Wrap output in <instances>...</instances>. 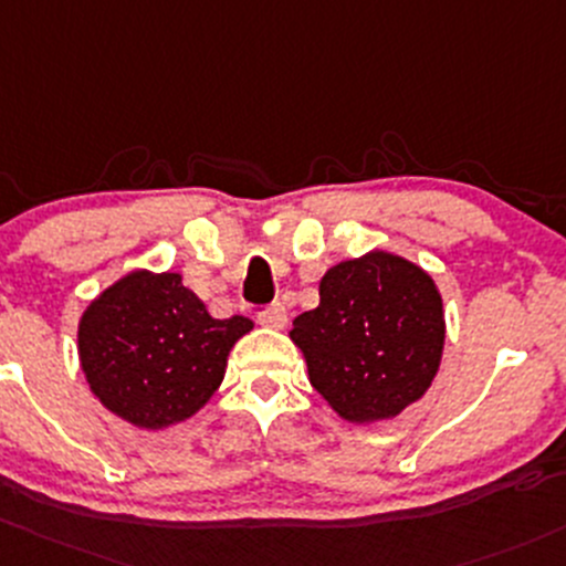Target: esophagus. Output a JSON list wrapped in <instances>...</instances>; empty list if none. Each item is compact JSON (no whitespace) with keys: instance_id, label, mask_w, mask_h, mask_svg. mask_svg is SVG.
<instances>
[{"instance_id":"1","label":"esophagus","mask_w":566,"mask_h":566,"mask_svg":"<svg viewBox=\"0 0 566 566\" xmlns=\"http://www.w3.org/2000/svg\"><path fill=\"white\" fill-rule=\"evenodd\" d=\"M260 325H265V328H273V331H282L284 325H287V308L282 306V303H273V306H268L265 312H260Z\"/></svg>"}]
</instances>
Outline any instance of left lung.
I'll use <instances>...</instances> for the list:
<instances>
[{
	"mask_svg": "<svg viewBox=\"0 0 566 566\" xmlns=\"http://www.w3.org/2000/svg\"><path fill=\"white\" fill-rule=\"evenodd\" d=\"M314 390L347 423H379L423 398L444 349L437 284L420 265L374 252L328 268L319 306L293 319Z\"/></svg>",
	"mask_w": 566,
	"mask_h": 566,
	"instance_id": "obj_1",
	"label": "left lung"
}]
</instances>
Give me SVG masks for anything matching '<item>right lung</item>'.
Returning a JSON list of instances; mask_svg holds the SVG:
<instances>
[{"instance_id": "right-lung-1", "label": "right lung", "mask_w": 566, "mask_h": 566, "mask_svg": "<svg viewBox=\"0 0 566 566\" xmlns=\"http://www.w3.org/2000/svg\"><path fill=\"white\" fill-rule=\"evenodd\" d=\"M252 319H213L181 273L133 271L78 323V358L105 409L159 431L192 418L222 385L228 355Z\"/></svg>"}]
</instances>
